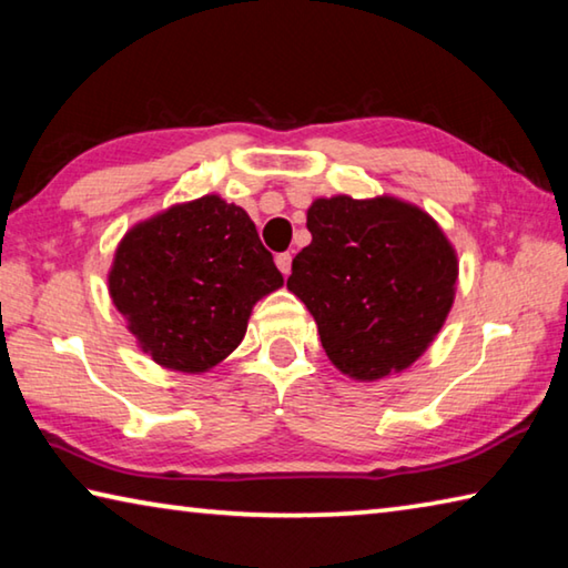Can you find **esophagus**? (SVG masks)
Wrapping results in <instances>:
<instances>
[{
	"instance_id": "1",
	"label": "esophagus",
	"mask_w": 568,
	"mask_h": 568,
	"mask_svg": "<svg viewBox=\"0 0 568 568\" xmlns=\"http://www.w3.org/2000/svg\"><path fill=\"white\" fill-rule=\"evenodd\" d=\"M275 265H277V271H281L283 275H291L293 255H291V253H281V255H275Z\"/></svg>"
}]
</instances>
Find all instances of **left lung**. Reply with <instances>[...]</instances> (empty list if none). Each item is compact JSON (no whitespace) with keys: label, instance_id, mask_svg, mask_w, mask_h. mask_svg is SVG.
Here are the masks:
<instances>
[{"label":"left lung","instance_id":"1","mask_svg":"<svg viewBox=\"0 0 568 568\" xmlns=\"http://www.w3.org/2000/svg\"><path fill=\"white\" fill-rule=\"evenodd\" d=\"M311 245L287 291L311 311L343 376L373 383L410 368L456 297V247L426 210L393 195L315 197Z\"/></svg>","mask_w":568,"mask_h":568}]
</instances>
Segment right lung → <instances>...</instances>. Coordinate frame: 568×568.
<instances>
[{
	"label": "right lung",
	"mask_w": 568,
	"mask_h": 568,
	"mask_svg": "<svg viewBox=\"0 0 568 568\" xmlns=\"http://www.w3.org/2000/svg\"><path fill=\"white\" fill-rule=\"evenodd\" d=\"M281 285L253 220L220 195L134 223L108 273L112 303L140 351L192 376L237 348L255 303Z\"/></svg>",
	"instance_id": "add662e5"
}]
</instances>
